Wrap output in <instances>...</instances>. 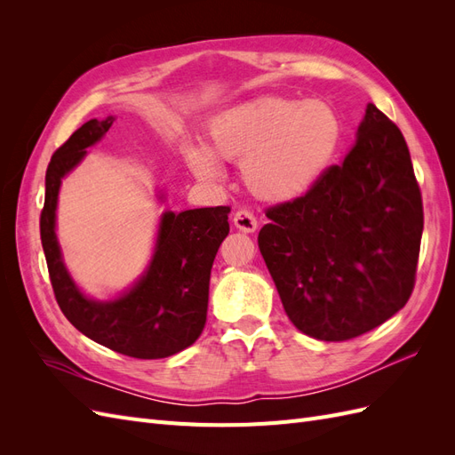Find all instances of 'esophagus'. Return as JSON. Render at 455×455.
I'll list each match as a JSON object with an SVG mask.
<instances>
[{
    "label": "esophagus",
    "instance_id": "esophagus-1",
    "mask_svg": "<svg viewBox=\"0 0 455 455\" xmlns=\"http://www.w3.org/2000/svg\"><path fill=\"white\" fill-rule=\"evenodd\" d=\"M233 224H235V228L244 233H252L258 228V220L251 211L241 209L235 212V216H233Z\"/></svg>",
    "mask_w": 455,
    "mask_h": 455
}]
</instances>
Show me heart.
I'll list each match as a JSON object with an SVG mask.
<instances>
[{
	"label": "heart",
	"instance_id": "heart-1",
	"mask_svg": "<svg viewBox=\"0 0 455 455\" xmlns=\"http://www.w3.org/2000/svg\"><path fill=\"white\" fill-rule=\"evenodd\" d=\"M341 140V121L324 100L259 99L218 114L206 146L188 144L186 161L201 180L222 178L220 161L243 164L258 199L292 201L321 180Z\"/></svg>",
	"mask_w": 455,
	"mask_h": 455
}]
</instances>
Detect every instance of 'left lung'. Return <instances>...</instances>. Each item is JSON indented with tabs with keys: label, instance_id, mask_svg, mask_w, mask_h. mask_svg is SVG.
Returning <instances> with one entry per match:
<instances>
[{
	"label": "left lung",
	"instance_id": "obj_1",
	"mask_svg": "<svg viewBox=\"0 0 455 455\" xmlns=\"http://www.w3.org/2000/svg\"><path fill=\"white\" fill-rule=\"evenodd\" d=\"M266 216L259 252L304 334L346 341L406 306L423 233L421 191L401 129L374 104L343 163Z\"/></svg>",
	"mask_w": 455,
	"mask_h": 455
}]
</instances>
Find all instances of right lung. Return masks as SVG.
Returning a JSON list of instances; mask_svg holds the SVG:
<instances>
[{
    "instance_id": "obj_1",
    "label": "right lung",
    "mask_w": 455,
    "mask_h": 455,
    "mask_svg": "<svg viewBox=\"0 0 455 455\" xmlns=\"http://www.w3.org/2000/svg\"><path fill=\"white\" fill-rule=\"evenodd\" d=\"M114 117L91 119L54 151L45 174V204L39 218L49 277L64 316L81 334L134 359H164L189 347L204 328L212 261L228 237L229 206L164 212L156 252L129 292L96 301L79 292L68 273L54 233L62 178L112 127Z\"/></svg>"
}]
</instances>
